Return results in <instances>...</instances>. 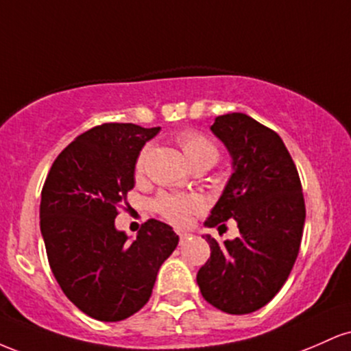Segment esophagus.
<instances>
[{"label": "esophagus", "instance_id": "34e87169", "mask_svg": "<svg viewBox=\"0 0 351 351\" xmlns=\"http://www.w3.org/2000/svg\"><path fill=\"white\" fill-rule=\"evenodd\" d=\"M176 234H178V237H180V243H184V241H186L188 237L191 236V234H189V232H186V231H176Z\"/></svg>", "mask_w": 351, "mask_h": 351}]
</instances>
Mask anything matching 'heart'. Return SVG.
I'll return each instance as SVG.
<instances>
[{"instance_id": "heart-1", "label": "heart", "mask_w": 351, "mask_h": 351, "mask_svg": "<svg viewBox=\"0 0 351 351\" xmlns=\"http://www.w3.org/2000/svg\"><path fill=\"white\" fill-rule=\"evenodd\" d=\"M176 142L183 150L184 156L193 168L198 165H215L219 158V150H217L216 143L206 134L199 130H188L180 132L176 135ZM152 153V145H145L140 150L138 156L135 162V173L140 176L147 168L148 156ZM153 209L158 213L163 219L168 223L175 224V226H186L193 216H196L204 209V201L198 195H168L162 193L153 199Z\"/></svg>"}]
</instances>
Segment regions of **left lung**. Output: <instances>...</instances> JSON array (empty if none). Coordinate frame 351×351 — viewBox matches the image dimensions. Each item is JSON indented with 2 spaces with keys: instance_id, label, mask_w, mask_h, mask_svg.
<instances>
[{
  "instance_id": "8db88e82",
  "label": "left lung",
  "mask_w": 351,
  "mask_h": 351,
  "mask_svg": "<svg viewBox=\"0 0 351 351\" xmlns=\"http://www.w3.org/2000/svg\"><path fill=\"white\" fill-rule=\"evenodd\" d=\"M211 130L231 153L234 173L206 226L236 219L239 237L219 244L206 236L211 256L196 280L213 307L244 315L269 304L295 264L304 193L291 153L271 128L234 112L216 117Z\"/></svg>"
}]
</instances>
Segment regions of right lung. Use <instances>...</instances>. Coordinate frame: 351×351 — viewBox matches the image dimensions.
<instances>
[{
	"label": "right lung",
	"instance_id": "1",
	"mask_svg": "<svg viewBox=\"0 0 351 351\" xmlns=\"http://www.w3.org/2000/svg\"><path fill=\"white\" fill-rule=\"evenodd\" d=\"M158 132L97 125L59 153L44 181L39 216L51 271L67 299L95 320L119 322L138 312L178 245L162 221L143 223L134 243L114 224L135 186L136 156Z\"/></svg>",
	"mask_w": 351,
	"mask_h": 351
}]
</instances>
